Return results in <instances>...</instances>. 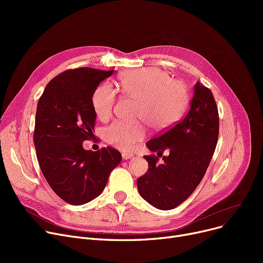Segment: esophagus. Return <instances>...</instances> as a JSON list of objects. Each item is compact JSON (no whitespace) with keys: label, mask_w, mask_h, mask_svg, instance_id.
<instances>
[{"label":"esophagus","mask_w":263,"mask_h":263,"mask_svg":"<svg viewBox=\"0 0 263 263\" xmlns=\"http://www.w3.org/2000/svg\"><path fill=\"white\" fill-rule=\"evenodd\" d=\"M133 158V155L130 154V153H122V159L123 160H129V159H132Z\"/></svg>","instance_id":"1"}]
</instances>
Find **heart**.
Listing matches in <instances>:
<instances>
[{"label": "heart", "mask_w": 263, "mask_h": 263, "mask_svg": "<svg viewBox=\"0 0 263 263\" xmlns=\"http://www.w3.org/2000/svg\"><path fill=\"white\" fill-rule=\"evenodd\" d=\"M122 93L137 101L136 119L144 121L155 132H165L180 120L187 106L186 87L180 81L171 80L167 72L147 68L124 73L120 78ZM95 114L106 120L113 114L116 91L108 83L96 88L92 98ZM143 123L113 122L103 131L105 141L121 150H131L144 140Z\"/></svg>", "instance_id": "obj_1"}]
</instances>
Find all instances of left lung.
<instances>
[{
  "label": "left lung",
  "mask_w": 263,
  "mask_h": 263,
  "mask_svg": "<svg viewBox=\"0 0 263 263\" xmlns=\"http://www.w3.org/2000/svg\"><path fill=\"white\" fill-rule=\"evenodd\" d=\"M218 110L211 90L197 82L190 108L182 120L150 140L146 146L162 157L145 156L147 173L137 179L141 196L161 210L186 200L200 183L218 140ZM167 151V156H163Z\"/></svg>",
  "instance_id": "left-lung-1"
}]
</instances>
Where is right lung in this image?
I'll use <instances>...</instances> for the list:
<instances>
[{
    "instance_id": "add662e5",
    "label": "right lung",
    "mask_w": 263,
    "mask_h": 263,
    "mask_svg": "<svg viewBox=\"0 0 263 263\" xmlns=\"http://www.w3.org/2000/svg\"><path fill=\"white\" fill-rule=\"evenodd\" d=\"M113 72L69 69L48 83L37 104L34 145L40 170L55 194L73 205L99 196L121 161L115 148H83L95 136L92 95Z\"/></svg>"
}]
</instances>
